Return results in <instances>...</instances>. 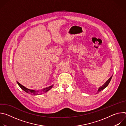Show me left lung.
I'll return each mask as SVG.
<instances>
[{
    "label": "left lung",
    "mask_w": 126,
    "mask_h": 126,
    "mask_svg": "<svg viewBox=\"0 0 126 126\" xmlns=\"http://www.w3.org/2000/svg\"><path fill=\"white\" fill-rule=\"evenodd\" d=\"M111 79H112V77L108 80L105 83V84L103 85V86H102V87H101L100 88H99V89H98V93H99V92H100L101 91H102V90H103L104 89H105L106 87H107V86L108 85V84H109V83H110V81H111Z\"/></svg>",
    "instance_id": "1"
}]
</instances>
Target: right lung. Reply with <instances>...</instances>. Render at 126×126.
Listing matches in <instances>:
<instances>
[{
  "instance_id": "add662e5",
  "label": "right lung",
  "mask_w": 126,
  "mask_h": 126,
  "mask_svg": "<svg viewBox=\"0 0 126 126\" xmlns=\"http://www.w3.org/2000/svg\"><path fill=\"white\" fill-rule=\"evenodd\" d=\"M17 83L18 85L19 86V87L23 90H24V91L25 92H26V93H29V94H31L34 95H38V94L37 93V92H38L39 91H35V90H30V89H27V88H26V87H25L24 86H23V85H22L21 84H20L19 82H18L17 81ZM53 85H52V86H49V87H47V88H46L43 89L41 91V92H46L48 91L49 90H50L53 87Z\"/></svg>"
}]
</instances>
